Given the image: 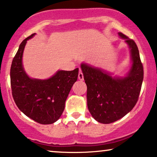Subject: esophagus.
I'll use <instances>...</instances> for the list:
<instances>
[{
    "label": "esophagus",
    "mask_w": 157,
    "mask_h": 157,
    "mask_svg": "<svg viewBox=\"0 0 157 157\" xmlns=\"http://www.w3.org/2000/svg\"><path fill=\"white\" fill-rule=\"evenodd\" d=\"M78 79L80 80H84V75H83V73L82 71H80L78 74Z\"/></svg>",
    "instance_id": "1"
}]
</instances>
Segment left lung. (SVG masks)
I'll list each match as a JSON object with an SVG mask.
<instances>
[{
  "label": "left lung",
  "instance_id": "1",
  "mask_svg": "<svg viewBox=\"0 0 157 157\" xmlns=\"http://www.w3.org/2000/svg\"><path fill=\"white\" fill-rule=\"evenodd\" d=\"M131 49L133 65L128 76L113 78L109 74L86 64H81L87 85V108L92 116L101 124H111L131 111L136 104L144 79L143 64L136 44L123 33Z\"/></svg>",
  "mask_w": 157,
  "mask_h": 157
}]
</instances>
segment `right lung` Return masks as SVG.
<instances>
[{"label":"right lung","instance_id":"1","mask_svg":"<svg viewBox=\"0 0 157 157\" xmlns=\"http://www.w3.org/2000/svg\"><path fill=\"white\" fill-rule=\"evenodd\" d=\"M21 43L10 67V86L13 100L26 116L41 124L57 121L64 111L67 98L78 77V68L72 71H58L45 80L31 79L22 67V55L26 41Z\"/></svg>","mask_w":157,"mask_h":157}]
</instances>
